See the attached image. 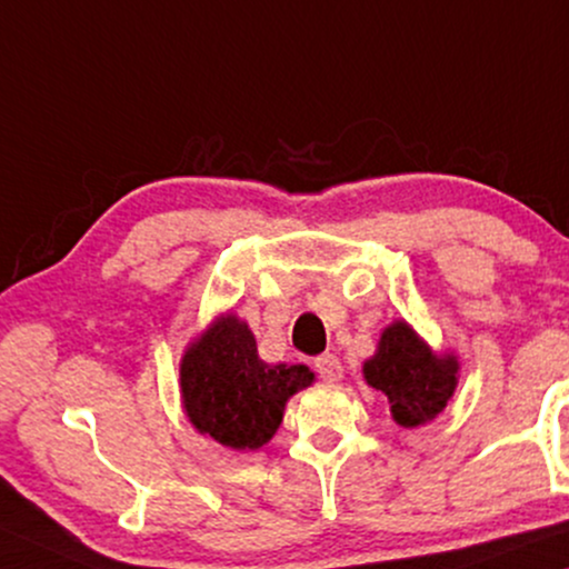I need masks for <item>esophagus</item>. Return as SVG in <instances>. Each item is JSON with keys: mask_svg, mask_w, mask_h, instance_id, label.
Instances as JSON below:
<instances>
[{"mask_svg": "<svg viewBox=\"0 0 569 569\" xmlns=\"http://www.w3.org/2000/svg\"><path fill=\"white\" fill-rule=\"evenodd\" d=\"M313 365H316L318 376H321L323 380H329V383H333V380H341V376H345V365H341L337 355L316 357Z\"/></svg>", "mask_w": 569, "mask_h": 569, "instance_id": "esophagus-1", "label": "esophagus"}]
</instances>
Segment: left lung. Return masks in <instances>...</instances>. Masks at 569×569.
Wrapping results in <instances>:
<instances>
[{"mask_svg":"<svg viewBox=\"0 0 569 569\" xmlns=\"http://www.w3.org/2000/svg\"><path fill=\"white\" fill-rule=\"evenodd\" d=\"M458 372V357L435 352L403 318L380 331L376 355L362 362L365 383L388 396L393 422L407 430L432 422L448 407Z\"/></svg>","mask_w":569,"mask_h":569,"instance_id":"8db88e82","label":"left lung"}]
</instances>
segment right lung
I'll return each instance as SVG.
<instances>
[{
    "label": "right lung",
    "instance_id": "add662e5",
    "mask_svg": "<svg viewBox=\"0 0 569 569\" xmlns=\"http://www.w3.org/2000/svg\"><path fill=\"white\" fill-rule=\"evenodd\" d=\"M178 376L193 430L246 453L274 438L287 401L316 380L308 365L263 362L253 331L236 313H220L189 341Z\"/></svg>",
    "mask_w": 569,
    "mask_h": 569
}]
</instances>
